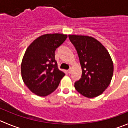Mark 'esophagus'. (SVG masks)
I'll use <instances>...</instances> for the list:
<instances>
[{"label": "esophagus", "instance_id": "obj_1", "mask_svg": "<svg viewBox=\"0 0 128 128\" xmlns=\"http://www.w3.org/2000/svg\"><path fill=\"white\" fill-rule=\"evenodd\" d=\"M72 68H70L68 70V72L69 74H70L72 73Z\"/></svg>", "mask_w": 128, "mask_h": 128}]
</instances>
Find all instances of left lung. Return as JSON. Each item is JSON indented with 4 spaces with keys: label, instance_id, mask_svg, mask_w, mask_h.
Listing matches in <instances>:
<instances>
[{
    "label": "left lung",
    "instance_id": "left-lung-1",
    "mask_svg": "<svg viewBox=\"0 0 128 128\" xmlns=\"http://www.w3.org/2000/svg\"><path fill=\"white\" fill-rule=\"evenodd\" d=\"M77 51L81 65V78L75 83L80 94L88 98L97 97L111 82L114 72L112 58L106 48L92 36L69 34Z\"/></svg>",
    "mask_w": 128,
    "mask_h": 128
}]
</instances>
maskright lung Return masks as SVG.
Listing matches in <instances>:
<instances>
[{"mask_svg":"<svg viewBox=\"0 0 128 128\" xmlns=\"http://www.w3.org/2000/svg\"><path fill=\"white\" fill-rule=\"evenodd\" d=\"M61 33L41 35L30 44L22 60L21 76L29 89L41 97L54 92L65 74L59 70L54 52L67 38Z\"/></svg>","mask_w":128,"mask_h":128,"instance_id":"obj_1","label":"right lung"}]
</instances>
